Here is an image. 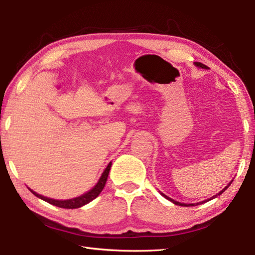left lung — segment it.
Masks as SVG:
<instances>
[{"instance_id": "8db88e82", "label": "left lung", "mask_w": 255, "mask_h": 255, "mask_svg": "<svg viewBox=\"0 0 255 255\" xmlns=\"http://www.w3.org/2000/svg\"><path fill=\"white\" fill-rule=\"evenodd\" d=\"M195 65L196 66H198V67H201V68H208V67H207L206 65H204V64H202V63H199V62H198V63H195ZM232 182H233V181H231V182L230 183H228L227 185H226V187L225 188H224L223 190H222V191H219L218 193H217V195H215L214 197H211L210 198V199H208V200H211V199H214V198H216V197H217V196H221L222 195V193L224 192V191H225V190L228 188V187H230V185L232 184ZM161 195L164 197V198H166V199H169L170 201H172V202H173V204L174 205H179V206H183V207H191V206H196V205H199V204H202V202H206L207 200H205V201H201V202H198V204H181V202H179V201H175V200H173V199H171V198H169V197H167V196H165V195H163V193H161Z\"/></svg>"}]
</instances>
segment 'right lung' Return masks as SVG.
I'll use <instances>...</instances> for the list:
<instances>
[{
    "instance_id": "1",
    "label": "right lung",
    "mask_w": 255,
    "mask_h": 255,
    "mask_svg": "<svg viewBox=\"0 0 255 255\" xmlns=\"http://www.w3.org/2000/svg\"><path fill=\"white\" fill-rule=\"evenodd\" d=\"M110 167H111V162L108 164V166L106 167V170L103 171V173L101 175V178L99 179L98 183L94 185V188L90 190L84 195H82L80 197H76V198H73V199H68V200H55V199H50V198H47L44 197L41 195H38L37 192L32 191L31 189H29L30 191H31L34 196L40 198L44 201H47L48 204L50 205H54L56 207H60V208H66V209H74V208H80V207L84 206L86 204H89L90 201H92L93 199H96V198L100 195V192L103 190L107 182V179H108V174H109V171H110Z\"/></svg>"
}]
</instances>
